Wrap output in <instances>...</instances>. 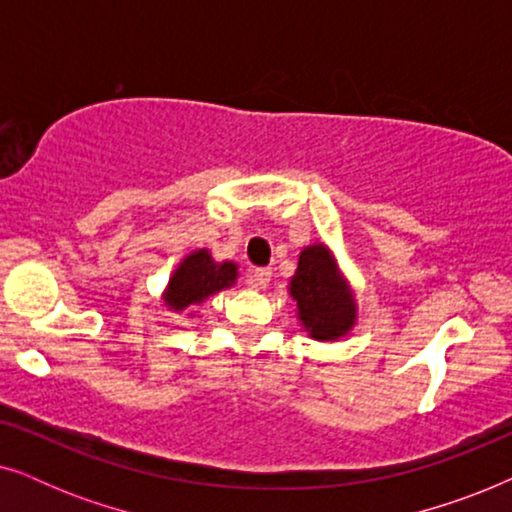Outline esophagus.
Returning a JSON list of instances; mask_svg holds the SVG:
<instances>
[{
	"label": "esophagus",
	"mask_w": 512,
	"mask_h": 512,
	"mask_svg": "<svg viewBox=\"0 0 512 512\" xmlns=\"http://www.w3.org/2000/svg\"><path fill=\"white\" fill-rule=\"evenodd\" d=\"M270 277H272L270 268H256V270H254V275L249 277V286H251V289H258V291L268 289Z\"/></svg>",
	"instance_id": "obj_1"
}]
</instances>
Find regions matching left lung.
Masks as SVG:
<instances>
[{"label": "left lung", "mask_w": 512, "mask_h": 512, "mask_svg": "<svg viewBox=\"0 0 512 512\" xmlns=\"http://www.w3.org/2000/svg\"><path fill=\"white\" fill-rule=\"evenodd\" d=\"M296 300V317L312 340L333 342L345 338L356 324V300L342 275L333 251L314 242L298 256L296 275L289 279Z\"/></svg>", "instance_id": "1"}]
</instances>
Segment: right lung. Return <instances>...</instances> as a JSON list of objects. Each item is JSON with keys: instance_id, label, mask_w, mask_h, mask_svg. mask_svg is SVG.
Masks as SVG:
<instances>
[{"instance_id": "obj_1", "label": "right lung", "mask_w": 512, "mask_h": 512, "mask_svg": "<svg viewBox=\"0 0 512 512\" xmlns=\"http://www.w3.org/2000/svg\"><path fill=\"white\" fill-rule=\"evenodd\" d=\"M237 263H216L209 249H195L181 258L177 270L163 291L167 310L184 312L188 307L205 303L209 296H216L223 289H230L237 282Z\"/></svg>"}]
</instances>
